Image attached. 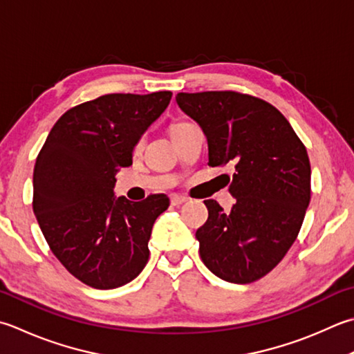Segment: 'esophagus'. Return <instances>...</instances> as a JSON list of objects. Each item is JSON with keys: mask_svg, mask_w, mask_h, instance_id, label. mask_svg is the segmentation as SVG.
Instances as JSON below:
<instances>
[{"mask_svg": "<svg viewBox=\"0 0 354 354\" xmlns=\"http://www.w3.org/2000/svg\"><path fill=\"white\" fill-rule=\"evenodd\" d=\"M185 201H189V198L183 196V195H171V196H170L171 205H181V204L185 203Z\"/></svg>", "mask_w": 354, "mask_h": 354, "instance_id": "obj_1", "label": "esophagus"}]
</instances>
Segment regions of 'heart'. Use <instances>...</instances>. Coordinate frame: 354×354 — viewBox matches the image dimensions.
<instances>
[{"mask_svg":"<svg viewBox=\"0 0 354 354\" xmlns=\"http://www.w3.org/2000/svg\"><path fill=\"white\" fill-rule=\"evenodd\" d=\"M184 124H187V122H173L171 126H170V131L179 129L181 126H184ZM141 144H142V140H138V141H136V144H135V147H136V149H138V147H141Z\"/></svg>","mask_w":354,"mask_h":354,"instance_id":"obj_1","label":"heart"}]
</instances>
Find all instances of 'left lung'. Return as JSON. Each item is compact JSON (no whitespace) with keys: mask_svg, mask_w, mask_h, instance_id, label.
Instances as JSON below:
<instances>
[{"mask_svg":"<svg viewBox=\"0 0 354 354\" xmlns=\"http://www.w3.org/2000/svg\"><path fill=\"white\" fill-rule=\"evenodd\" d=\"M176 102L207 136L212 167L227 176L236 199L225 213L207 199L198 228L199 254L218 278L250 283L279 264L297 238L311 198L310 159L287 118L256 96L214 90L178 93Z\"/></svg>","mask_w":354,"mask_h":354,"instance_id":"left-lung-1","label":"left lung"}]
</instances>
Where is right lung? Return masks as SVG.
I'll list each match as a JSON object with an SVG mask.
<instances>
[{"mask_svg": "<svg viewBox=\"0 0 354 354\" xmlns=\"http://www.w3.org/2000/svg\"><path fill=\"white\" fill-rule=\"evenodd\" d=\"M171 92L109 93L68 109L55 122L33 170V213L52 253L88 287L126 286L149 261L164 193L115 199V173L167 109Z\"/></svg>", "mask_w": 354, "mask_h": 354, "instance_id": "1", "label": "right lung"}]
</instances>
